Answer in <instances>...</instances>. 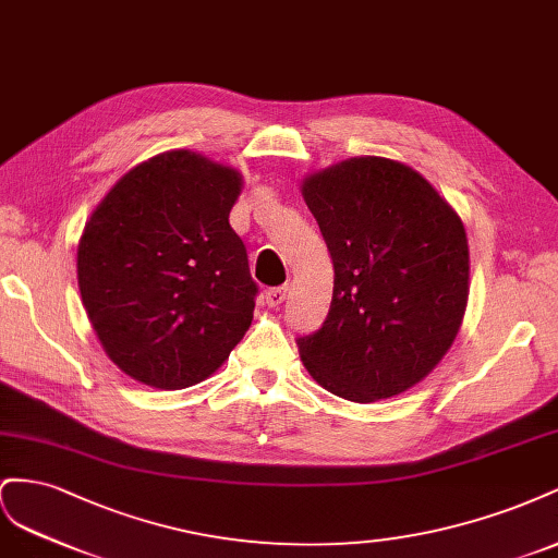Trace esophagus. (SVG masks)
<instances>
[{
	"mask_svg": "<svg viewBox=\"0 0 558 558\" xmlns=\"http://www.w3.org/2000/svg\"><path fill=\"white\" fill-rule=\"evenodd\" d=\"M284 296H288V288H270L268 292H266V304L270 306V308H278L282 301H284Z\"/></svg>",
	"mask_w": 558,
	"mask_h": 558,
	"instance_id": "1",
	"label": "esophagus"
}]
</instances>
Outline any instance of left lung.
<instances>
[{
    "mask_svg": "<svg viewBox=\"0 0 558 558\" xmlns=\"http://www.w3.org/2000/svg\"><path fill=\"white\" fill-rule=\"evenodd\" d=\"M301 194L333 262L327 320L296 341L304 367L357 404L416 386L447 355L465 317L463 219L421 172L384 156L311 172Z\"/></svg>",
    "mask_w": 558,
    "mask_h": 558,
    "instance_id": "obj_1",
    "label": "left lung"
}]
</instances>
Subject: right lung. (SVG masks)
I'll use <instances>...</instances> for the list:
<instances>
[{"mask_svg": "<svg viewBox=\"0 0 558 558\" xmlns=\"http://www.w3.org/2000/svg\"><path fill=\"white\" fill-rule=\"evenodd\" d=\"M243 174L189 149L107 191L76 250L88 320L117 367L158 390L213 376L252 325L257 282L229 225Z\"/></svg>", "mask_w": 558, "mask_h": 558, "instance_id": "add662e5", "label": "right lung"}]
</instances>
